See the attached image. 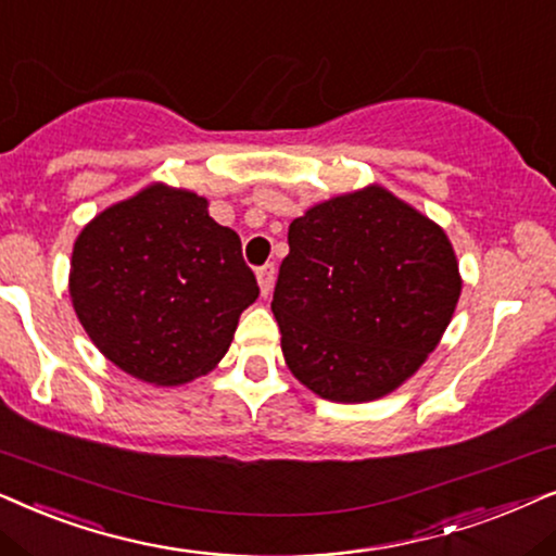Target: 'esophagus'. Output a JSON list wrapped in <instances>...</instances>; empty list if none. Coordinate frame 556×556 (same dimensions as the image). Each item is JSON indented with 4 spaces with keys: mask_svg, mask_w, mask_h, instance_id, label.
<instances>
[{
    "mask_svg": "<svg viewBox=\"0 0 556 556\" xmlns=\"http://www.w3.org/2000/svg\"><path fill=\"white\" fill-rule=\"evenodd\" d=\"M274 277H277V269H274V264H264L256 269V279H258V287H262V294L264 298H269L271 287H274Z\"/></svg>",
    "mask_w": 556,
    "mask_h": 556,
    "instance_id": "obj_1",
    "label": "esophagus"
}]
</instances>
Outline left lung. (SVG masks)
<instances>
[{
    "label": "left lung",
    "mask_w": 556,
    "mask_h": 556,
    "mask_svg": "<svg viewBox=\"0 0 556 556\" xmlns=\"http://www.w3.org/2000/svg\"><path fill=\"white\" fill-rule=\"evenodd\" d=\"M271 313L290 371L330 402H371L425 364L460 298L445 231L383 188L290 224Z\"/></svg>",
    "instance_id": "obj_1"
}]
</instances>
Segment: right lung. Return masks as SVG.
<instances>
[{
	"label": "right lung",
	"mask_w": 556,
	"mask_h": 556,
	"mask_svg": "<svg viewBox=\"0 0 556 556\" xmlns=\"http://www.w3.org/2000/svg\"><path fill=\"white\" fill-rule=\"evenodd\" d=\"M71 298L111 364L177 387L224 358L258 285L239 233L208 216L205 198L150 185L80 231Z\"/></svg>",
	"instance_id": "add662e5"
}]
</instances>
